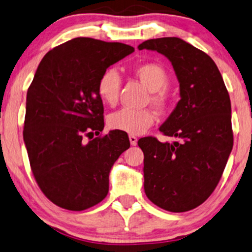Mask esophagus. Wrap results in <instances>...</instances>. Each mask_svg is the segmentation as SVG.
Listing matches in <instances>:
<instances>
[{
    "instance_id": "esophagus-1",
    "label": "esophagus",
    "mask_w": 252,
    "mask_h": 252,
    "mask_svg": "<svg viewBox=\"0 0 252 252\" xmlns=\"http://www.w3.org/2000/svg\"><path fill=\"white\" fill-rule=\"evenodd\" d=\"M129 140H130V144L132 145V146H136V145H137L138 139H137L136 136H133V134H130V136H129Z\"/></svg>"
}]
</instances>
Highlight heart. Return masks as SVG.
I'll return each mask as SVG.
<instances>
[{"mask_svg":"<svg viewBox=\"0 0 252 252\" xmlns=\"http://www.w3.org/2000/svg\"><path fill=\"white\" fill-rule=\"evenodd\" d=\"M132 72L140 79L142 84L147 87L153 95L150 102L156 107L162 108L166 104V98L162 90L167 85V72L164 67L154 62H146L136 65ZM120 88H121V78L115 69H107L102 73L97 84V92L100 99L105 104L113 106L118 103ZM155 113L150 110H132V108H122L115 113H112L107 119L108 126L113 130H120L130 134L144 133L149 126L155 122Z\"/></svg>","mask_w":252,"mask_h":252,"instance_id":"1","label":"heart"}]
</instances>
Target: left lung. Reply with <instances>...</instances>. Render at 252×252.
<instances>
[{
	"mask_svg": "<svg viewBox=\"0 0 252 252\" xmlns=\"http://www.w3.org/2000/svg\"><path fill=\"white\" fill-rule=\"evenodd\" d=\"M138 48L170 60L180 84V100L159 127L175 141H138L145 156L146 196L168 212H188L215 190L232 152L230 96L212 58L186 40L163 37Z\"/></svg>",
	"mask_w": 252,
	"mask_h": 252,
	"instance_id": "left-lung-1",
	"label": "left lung"
}]
</instances>
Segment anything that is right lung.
Listing matches in <instances>:
<instances>
[{"mask_svg": "<svg viewBox=\"0 0 252 252\" xmlns=\"http://www.w3.org/2000/svg\"><path fill=\"white\" fill-rule=\"evenodd\" d=\"M134 52L122 43L78 37L44 56L28 88L24 141L37 183L52 202L85 210L108 192L115 160L130 147L127 134L104 129V107L97 92L107 67Z\"/></svg>", "mask_w": 252, "mask_h": 252, "instance_id": "1", "label": "right lung"}]
</instances>
